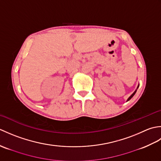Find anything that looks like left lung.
Here are the masks:
<instances>
[{
  "instance_id": "1",
  "label": "left lung",
  "mask_w": 161,
  "mask_h": 161,
  "mask_svg": "<svg viewBox=\"0 0 161 161\" xmlns=\"http://www.w3.org/2000/svg\"><path fill=\"white\" fill-rule=\"evenodd\" d=\"M136 91L134 92V93H133V94H132V95H131V96H130V97H129L128 98V100H127V101H129V100H131V97H132L133 96V95H135V93H136Z\"/></svg>"
}]
</instances>
